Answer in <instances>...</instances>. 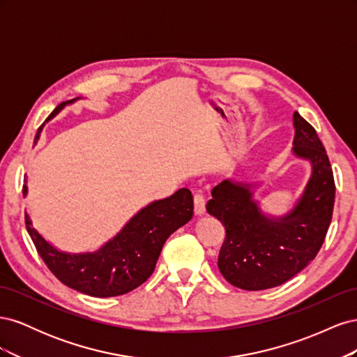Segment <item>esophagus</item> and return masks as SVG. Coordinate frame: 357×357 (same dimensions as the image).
I'll return each instance as SVG.
<instances>
[{
  "label": "esophagus",
  "instance_id": "esophagus-1",
  "mask_svg": "<svg viewBox=\"0 0 357 357\" xmlns=\"http://www.w3.org/2000/svg\"><path fill=\"white\" fill-rule=\"evenodd\" d=\"M193 210H195L197 215H202L205 213V198L199 192L193 197Z\"/></svg>",
  "mask_w": 357,
  "mask_h": 357
}]
</instances>
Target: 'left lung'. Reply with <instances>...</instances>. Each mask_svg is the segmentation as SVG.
<instances>
[{
	"instance_id": "left-lung-1",
	"label": "left lung",
	"mask_w": 357,
	"mask_h": 357,
	"mask_svg": "<svg viewBox=\"0 0 357 357\" xmlns=\"http://www.w3.org/2000/svg\"><path fill=\"white\" fill-rule=\"evenodd\" d=\"M294 153L311 164V177L287 214L268 215L253 199V185L223 180L211 190L207 211L219 219L226 238L219 269L232 286L264 290L286 283L314 259L332 220L335 181L316 129L294 113Z\"/></svg>"
}]
</instances>
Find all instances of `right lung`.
Segmentation results:
<instances>
[{
	"instance_id": "add662e5",
	"label": "right lung",
	"mask_w": 357,
	"mask_h": 357,
	"mask_svg": "<svg viewBox=\"0 0 357 357\" xmlns=\"http://www.w3.org/2000/svg\"><path fill=\"white\" fill-rule=\"evenodd\" d=\"M75 100L79 98L59 104L47 121ZM41 128H38L36 143ZM22 192L24 197L28 193L26 178ZM192 215V193L186 188L178 189L174 195L155 201L139 210L100 250L77 255L61 252L43 238L32 228L26 213L25 223L38 255L59 282L84 295L109 298L128 294L142 286L152 275L168 236L186 225Z\"/></svg>"
}]
</instances>
